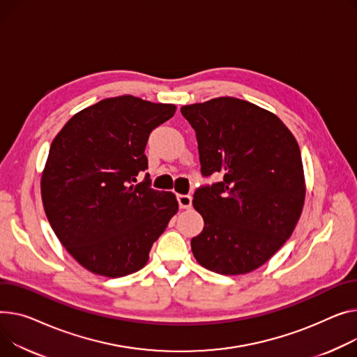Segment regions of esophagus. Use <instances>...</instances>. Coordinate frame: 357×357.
<instances>
[{
	"instance_id": "obj_1",
	"label": "esophagus",
	"mask_w": 357,
	"mask_h": 357,
	"mask_svg": "<svg viewBox=\"0 0 357 357\" xmlns=\"http://www.w3.org/2000/svg\"><path fill=\"white\" fill-rule=\"evenodd\" d=\"M178 202L181 209H189L192 206V198L189 195H178Z\"/></svg>"
}]
</instances>
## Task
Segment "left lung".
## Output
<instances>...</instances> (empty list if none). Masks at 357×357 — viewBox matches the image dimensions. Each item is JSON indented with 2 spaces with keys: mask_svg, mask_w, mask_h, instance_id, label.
<instances>
[{
  "mask_svg": "<svg viewBox=\"0 0 357 357\" xmlns=\"http://www.w3.org/2000/svg\"><path fill=\"white\" fill-rule=\"evenodd\" d=\"M181 112L197 133L202 174L222 176L194 194L204 218L191 241L194 257L218 274L251 273L284 245L300 220L305 179L297 140L274 113L236 98Z\"/></svg>",
  "mask_w": 357,
  "mask_h": 357,
  "instance_id": "obj_1",
  "label": "left lung"
}]
</instances>
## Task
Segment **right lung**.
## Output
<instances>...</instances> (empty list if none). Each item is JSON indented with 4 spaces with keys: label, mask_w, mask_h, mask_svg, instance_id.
<instances>
[{
    "label": "right lung",
    "mask_w": 357,
    "mask_h": 357,
    "mask_svg": "<svg viewBox=\"0 0 357 357\" xmlns=\"http://www.w3.org/2000/svg\"><path fill=\"white\" fill-rule=\"evenodd\" d=\"M176 112L130 94L76 113L50 146L41 199L54 234L93 274L123 277L144 268L149 251L178 212L172 192L136 183L148 168L149 133Z\"/></svg>",
    "instance_id": "right-lung-1"
}]
</instances>
